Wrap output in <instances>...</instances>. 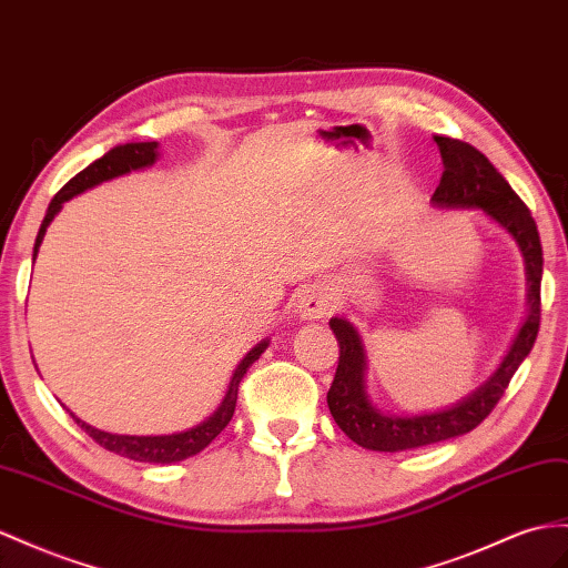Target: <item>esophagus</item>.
<instances>
[{"mask_svg": "<svg viewBox=\"0 0 568 568\" xmlns=\"http://www.w3.org/2000/svg\"><path fill=\"white\" fill-rule=\"evenodd\" d=\"M331 310H333V300L318 287L302 290L297 297V314L302 318H310V322H314V318H324Z\"/></svg>", "mask_w": 568, "mask_h": 568, "instance_id": "34e87169", "label": "esophagus"}]
</instances>
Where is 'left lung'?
I'll list each match as a JSON object with an SVG mask.
<instances>
[{"instance_id":"left-lung-1","label":"left lung","mask_w":568,"mask_h":568,"mask_svg":"<svg viewBox=\"0 0 568 568\" xmlns=\"http://www.w3.org/2000/svg\"><path fill=\"white\" fill-rule=\"evenodd\" d=\"M434 141L439 145L444 172L432 203L439 209L483 211L516 240L523 258H526L528 316L499 369L483 386L450 408L423 415H388L374 408L365 390V345L347 318L333 316L328 326L338 338L341 357L326 396L328 410L336 425L357 446L369 450L396 454V450L429 446L473 432L499 403L520 362L532 351L537 331H540L542 244L528 206L475 145L448 136H434Z\"/></svg>"}]
</instances>
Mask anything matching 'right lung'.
Instances as JSON below:
<instances>
[{
    "label": "right lung",
    "mask_w": 568,
    "mask_h": 568,
    "mask_svg": "<svg viewBox=\"0 0 568 568\" xmlns=\"http://www.w3.org/2000/svg\"><path fill=\"white\" fill-rule=\"evenodd\" d=\"M158 158V141H141V143H124V145H114L112 151H108L103 158H98L95 163H91L85 170H81L77 178H71L60 192L54 194V199L50 201L48 213H45V221H42L40 230H38V237H36V246H33V261L38 256L40 250V242L45 237L48 225L52 223V217L60 213L62 203L69 201L71 196H77L85 189H91L100 182H108L120 178V174H126L132 170H141V168H149L155 163ZM268 347V341H261L258 345H254L250 353L244 355V359L237 365L235 374H232L230 386H227V394L221 403V408H217L209 419H203L201 425L186 429V432H178V434H160V436H129V434H110V432H100L91 425H85L83 419H79L74 413H69L74 417V423L89 434L93 436V442H98L103 448L112 450V454L124 456V458H132L139 463H178L184 460L189 456H196L199 450L206 448L217 434H221L227 423L235 415V405H237V390H240V382L244 379L246 369H250L254 362L261 357Z\"/></svg>",
    "instance_id": "1"
}]
</instances>
